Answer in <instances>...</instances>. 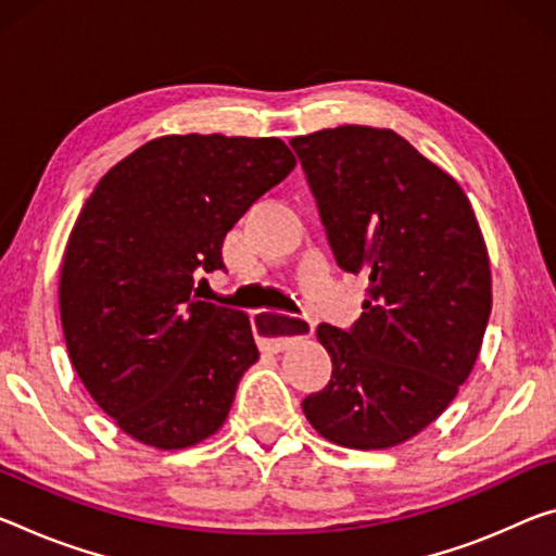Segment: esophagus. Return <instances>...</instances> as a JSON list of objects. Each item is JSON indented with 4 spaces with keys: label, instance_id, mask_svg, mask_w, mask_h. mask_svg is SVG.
Listing matches in <instances>:
<instances>
[{
    "label": "esophagus",
    "instance_id": "esophagus-1",
    "mask_svg": "<svg viewBox=\"0 0 556 556\" xmlns=\"http://www.w3.org/2000/svg\"><path fill=\"white\" fill-rule=\"evenodd\" d=\"M252 329L257 333L262 351L279 354V351L292 346L294 341L312 337L314 324L309 319H302V316H287L264 309L252 316Z\"/></svg>",
    "mask_w": 556,
    "mask_h": 556
}]
</instances>
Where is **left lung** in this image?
Listing matches in <instances>:
<instances>
[{
  "label": "left lung",
  "mask_w": 556,
  "mask_h": 556,
  "mask_svg": "<svg viewBox=\"0 0 556 556\" xmlns=\"http://www.w3.org/2000/svg\"><path fill=\"white\" fill-rule=\"evenodd\" d=\"M289 143L339 267L368 281L351 329H316L333 368L304 416L331 443L386 451L468 381L492 309L488 247L460 185L391 128H324Z\"/></svg>",
  "instance_id": "left-lung-1"
}]
</instances>
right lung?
I'll return each mask as SVG.
<instances>
[{
    "label": "right lung",
    "instance_id": "add662e5",
    "mask_svg": "<svg viewBox=\"0 0 556 556\" xmlns=\"http://www.w3.org/2000/svg\"><path fill=\"white\" fill-rule=\"evenodd\" d=\"M294 165L279 138L163 136L93 188L59 312L78 378L123 433L182 451L223 428L260 351L250 316L202 302L195 281L225 269V235Z\"/></svg>",
    "mask_w": 556,
    "mask_h": 556
}]
</instances>
